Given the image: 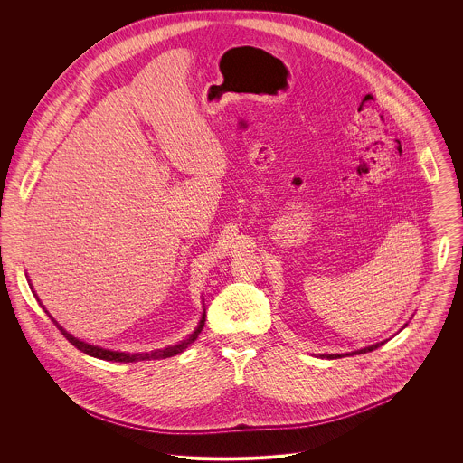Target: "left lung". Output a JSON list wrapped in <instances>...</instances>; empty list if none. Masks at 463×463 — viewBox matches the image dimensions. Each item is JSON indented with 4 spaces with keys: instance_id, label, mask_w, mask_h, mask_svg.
<instances>
[{
    "instance_id": "8db88e82",
    "label": "left lung",
    "mask_w": 463,
    "mask_h": 463,
    "mask_svg": "<svg viewBox=\"0 0 463 463\" xmlns=\"http://www.w3.org/2000/svg\"><path fill=\"white\" fill-rule=\"evenodd\" d=\"M385 342H378V344H373V345H369V347H364V349H360V351H354V353H351V354H362V353H369V351H374V349H378L380 345H383ZM326 358H342L340 354H328Z\"/></svg>"
}]
</instances>
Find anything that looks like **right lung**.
I'll use <instances>...</instances> for the list:
<instances>
[{
    "label": "right lung",
    "mask_w": 463,
    "mask_h": 463,
    "mask_svg": "<svg viewBox=\"0 0 463 463\" xmlns=\"http://www.w3.org/2000/svg\"><path fill=\"white\" fill-rule=\"evenodd\" d=\"M50 317H52V316H50ZM52 321L57 325V321H55V319H52ZM203 326H204V314H203V317H201V321H199V326L196 328V331H194L189 338L182 340V342H180V344H176V345H171V347H165V349H156V351H151V353H119V351H110V349H103V347H98V345L85 344V342H81V340L74 338L71 333H67L62 326H59V325H57V328L62 331V335L66 336L67 340H69L76 349L83 351L85 354L94 356V358H99V360H109V362H127V364H128V362H140V360H164V358L175 356V354L182 353L184 349H187V345L198 338V335L201 333V330H203Z\"/></svg>",
    "instance_id": "add662e5"
}]
</instances>
